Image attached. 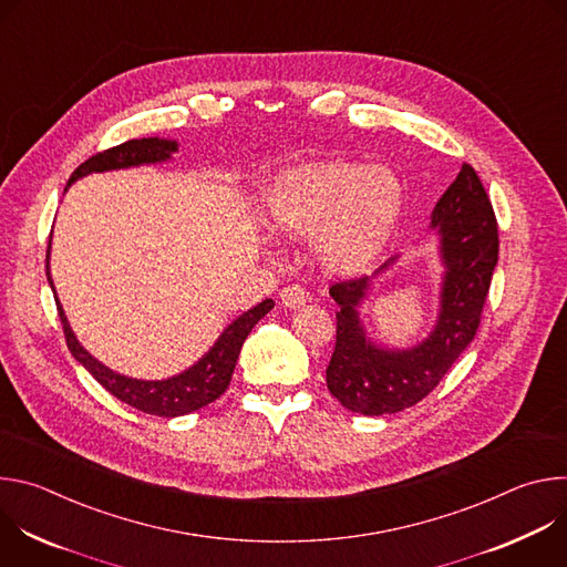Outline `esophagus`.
Here are the masks:
<instances>
[{
  "label": "esophagus",
  "instance_id": "esophagus-1",
  "mask_svg": "<svg viewBox=\"0 0 567 567\" xmlns=\"http://www.w3.org/2000/svg\"><path fill=\"white\" fill-rule=\"evenodd\" d=\"M280 302L287 309H300L307 302V293H305V289L300 285H289V287H285L280 291Z\"/></svg>",
  "mask_w": 567,
  "mask_h": 567
}]
</instances>
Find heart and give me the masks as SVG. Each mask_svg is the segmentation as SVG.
I'll return each instance as SVG.
<instances>
[{"instance_id": "obj_1", "label": "heart", "mask_w": 567, "mask_h": 567, "mask_svg": "<svg viewBox=\"0 0 567 567\" xmlns=\"http://www.w3.org/2000/svg\"><path fill=\"white\" fill-rule=\"evenodd\" d=\"M406 206L401 179L357 161H302L280 171L265 195V224L287 239L313 237L330 276L365 271L390 245Z\"/></svg>"}]
</instances>
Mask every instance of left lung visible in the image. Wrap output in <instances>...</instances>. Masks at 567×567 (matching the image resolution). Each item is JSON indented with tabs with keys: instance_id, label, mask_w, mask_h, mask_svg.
Listing matches in <instances>:
<instances>
[{
	"instance_id": "8db88e82",
	"label": "left lung",
	"mask_w": 567,
	"mask_h": 567,
	"mask_svg": "<svg viewBox=\"0 0 567 567\" xmlns=\"http://www.w3.org/2000/svg\"><path fill=\"white\" fill-rule=\"evenodd\" d=\"M429 233L437 241L440 293L431 332L413 346L394 348L368 334L361 309L401 256L372 276L339 282L330 296L337 311V348L328 388L359 415H390L415 406L451 370L473 341L482 305L498 262V226L492 202L471 166H462L431 213Z\"/></svg>"
}]
</instances>
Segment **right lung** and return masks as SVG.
Instances as JSON below:
<instances>
[{"label": "right lung", "mask_w": 567, "mask_h": 567, "mask_svg": "<svg viewBox=\"0 0 567 567\" xmlns=\"http://www.w3.org/2000/svg\"><path fill=\"white\" fill-rule=\"evenodd\" d=\"M179 152V141L164 138V136H147V138H132L116 147H110L92 158H87L83 166H78L75 173L69 177V184H75L78 179L90 177L94 173H112V171H127L138 166H156V164H168L173 161V154ZM51 237H49V249H47V280L53 289L58 313L64 328L66 346L78 363H83L85 370L116 399L130 403V406L158 417H182L188 413H195L210 401H215L230 383L237 357L241 346H245L249 332L258 326V320L265 318L274 309V300L267 298L251 307L249 311L239 313L233 318L228 326L221 330L217 341L204 352L190 368L182 370L179 374H173L168 379H136L125 377L121 372H114L105 363H101L94 354H90L83 343L78 341L73 334L66 313L62 309V302L58 300L55 285L51 278Z\"/></svg>", "instance_id": "right-lung-1"}]
</instances>
